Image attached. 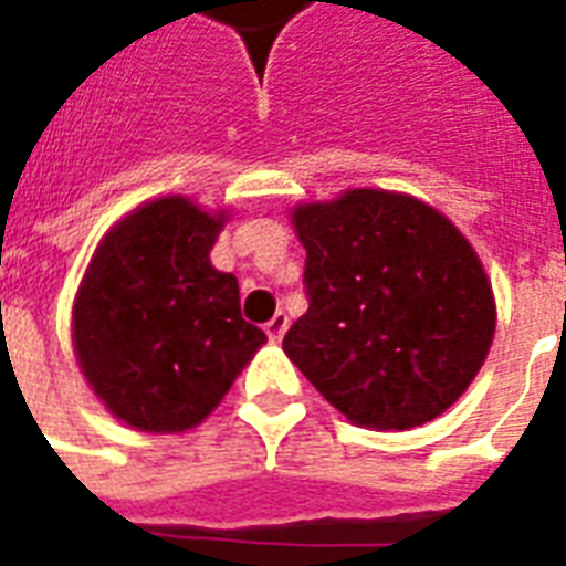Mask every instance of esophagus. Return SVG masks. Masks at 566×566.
Masks as SVG:
<instances>
[{"mask_svg": "<svg viewBox=\"0 0 566 566\" xmlns=\"http://www.w3.org/2000/svg\"><path fill=\"white\" fill-rule=\"evenodd\" d=\"M264 332H266V337L273 340V344H279V340L284 337V332H287V314H282V311H279V314H275V317L266 323Z\"/></svg>", "mask_w": 566, "mask_h": 566, "instance_id": "1", "label": "esophagus"}]
</instances>
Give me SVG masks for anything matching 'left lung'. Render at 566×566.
I'll use <instances>...</instances> for the list:
<instances>
[{
    "label": "left lung",
    "instance_id": "obj_1",
    "mask_svg": "<svg viewBox=\"0 0 566 566\" xmlns=\"http://www.w3.org/2000/svg\"><path fill=\"white\" fill-rule=\"evenodd\" d=\"M308 311L282 346L364 429L434 420L473 381L496 308L482 261L452 222L411 196L349 190L293 211Z\"/></svg>",
    "mask_w": 566,
    "mask_h": 566
}]
</instances>
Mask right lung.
<instances>
[{
    "mask_svg": "<svg viewBox=\"0 0 566 566\" xmlns=\"http://www.w3.org/2000/svg\"><path fill=\"white\" fill-rule=\"evenodd\" d=\"M222 213L167 196L102 240L73 308L75 355L102 402L140 431H185L266 340L240 287L211 266Z\"/></svg>",
    "mask_w": 566,
    "mask_h": 566,
    "instance_id": "obj_1",
    "label": "right lung"
}]
</instances>
